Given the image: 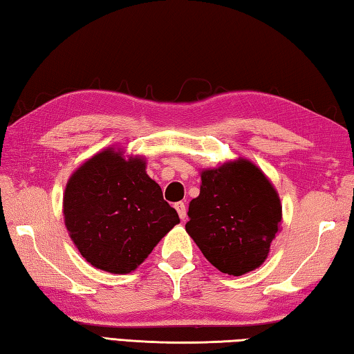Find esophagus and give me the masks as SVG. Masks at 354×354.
<instances>
[{
  "label": "esophagus",
  "instance_id": "1",
  "mask_svg": "<svg viewBox=\"0 0 354 354\" xmlns=\"http://www.w3.org/2000/svg\"><path fill=\"white\" fill-rule=\"evenodd\" d=\"M175 209L178 212L179 218H181L183 221H185V218H187V209H185V204L183 201H179V203L175 204Z\"/></svg>",
  "mask_w": 354,
  "mask_h": 354
}]
</instances>
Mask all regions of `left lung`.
I'll use <instances>...</instances> for the list:
<instances>
[{
  "mask_svg": "<svg viewBox=\"0 0 354 354\" xmlns=\"http://www.w3.org/2000/svg\"><path fill=\"white\" fill-rule=\"evenodd\" d=\"M185 230L218 271L243 275L260 268L280 232L281 203L269 178L249 159L203 169Z\"/></svg>",
  "mask_w": 354,
  "mask_h": 354,
  "instance_id": "1",
  "label": "left lung"
}]
</instances>
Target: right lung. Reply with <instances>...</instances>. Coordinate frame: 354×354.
I'll list each match as a JSON object with an SVG mask.
<instances>
[{
  "label": "right lung",
  "instance_id": "right-lung-1",
  "mask_svg": "<svg viewBox=\"0 0 354 354\" xmlns=\"http://www.w3.org/2000/svg\"><path fill=\"white\" fill-rule=\"evenodd\" d=\"M145 169V156H125L111 145L69 176L63 194L65 226L94 268L111 274L134 271L179 223Z\"/></svg>",
  "mask_w": 354,
  "mask_h": 354
}]
</instances>
